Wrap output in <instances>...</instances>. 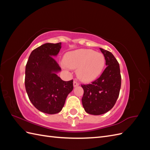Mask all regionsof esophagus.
<instances>
[{
	"instance_id": "1",
	"label": "esophagus",
	"mask_w": 150,
	"mask_h": 150,
	"mask_svg": "<svg viewBox=\"0 0 150 150\" xmlns=\"http://www.w3.org/2000/svg\"><path fill=\"white\" fill-rule=\"evenodd\" d=\"M79 85V83L77 82L76 81H74V83H73V86H74V88H75V87H76V86H78Z\"/></svg>"
}]
</instances>
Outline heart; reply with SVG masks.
<instances>
[{
    "instance_id": "b5f03b06",
    "label": "heart",
    "mask_w": 150,
    "mask_h": 150,
    "mask_svg": "<svg viewBox=\"0 0 150 150\" xmlns=\"http://www.w3.org/2000/svg\"><path fill=\"white\" fill-rule=\"evenodd\" d=\"M105 66V58L103 54L91 49H80L67 52L61 66L78 69V78L84 82H91L101 74Z\"/></svg>"
}]
</instances>
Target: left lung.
Returning a JSON list of instances; mask_svg holds the SVG:
<instances>
[{
    "instance_id": "8db88e82",
    "label": "left lung",
    "mask_w": 150,
    "mask_h": 150,
    "mask_svg": "<svg viewBox=\"0 0 150 150\" xmlns=\"http://www.w3.org/2000/svg\"><path fill=\"white\" fill-rule=\"evenodd\" d=\"M107 67L101 76L91 84L81 85L84 89L82 103L85 111L100 115L115 106L119 96L121 77L119 63L110 51L100 48Z\"/></svg>"
}]
</instances>
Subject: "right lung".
<instances>
[{
	"label": "right lung",
	"instance_id": "obj_1",
	"mask_svg": "<svg viewBox=\"0 0 150 150\" xmlns=\"http://www.w3.org/2000/svg\"><path fill=\"white\" fill-rule=\"evenodd\" d=\"M61 42L46 43L33 50L25 66V87L29 100L40 111L59 112L67 95L73 89V80L64 81L57 75L61 71L54 59Z\"/></svg>",
	"mask_w": 150,
	"mask_h": 150
}]
</instances>
